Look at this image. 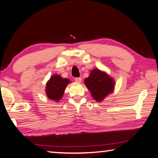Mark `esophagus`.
Returning a JSON list of instances; mask_svg holds the SVG:
<instances>
[{"label": "esophagus", "instance_id": "34e87169", "mask_svg": "<svg viewBox=\"0 0 158 158\" xmlns=\"http://www.w3.org/2000/svg\"><path fill=\"white\" fill-rule=\"evenodd\" d=\"M75 81L77 82H81L82 81L81 77H75Z\"/></svg>", "mask_w": 158, "mask_h": 158}]
</instances>
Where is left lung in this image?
<instances>
[{"label":"left lung","instance_id":"left-lung-1","mask_svg":"<svg viewBox=\"0 0 158 158\" xmlns=\"http://www.w3.org/2000/svg\"><path fill=\"white\" fill-rule=\"evenodd\" d=\"M85 83L91 92L93 98L97 102H102L112 92L115 85L111 77L99 69L92 71L89 76L85 79Z\"/></svg>","mask_w":158,"mask_h":158}]
</instances>
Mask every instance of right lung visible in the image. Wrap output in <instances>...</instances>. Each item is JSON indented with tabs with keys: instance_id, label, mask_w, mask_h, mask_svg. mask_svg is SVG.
<instances>
[{
	"instance_id": "right-lung-1",
	"label": "right lung",
	"mask_w": 158,
	"mask_h": 158,
	"mask_svg": "<svg viewBox=\"0 0 158 158\" xmlns=\"http://www.w3.org/2000/svg\"><path fill=\"white\" fill-rule=\"evenodd\" d=\"M69 83V79L63 78L59 75H54L46 85V94L48 97L51 100L58 102L63 96L64 90Z\"/></svg>"
}]
</instances>
